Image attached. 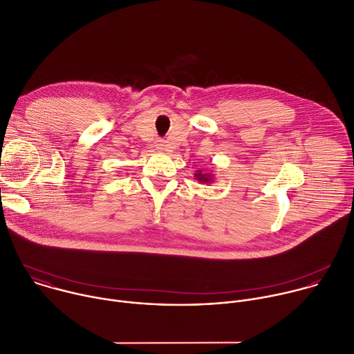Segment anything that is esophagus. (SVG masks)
<instances>
[{"mask_svg":"<svg viewBox=\"0 0 354 354\" xmlns=\"http://www.w3.org/2000/svg\"><path fill=\"white\" fill-rule=\"evenodd\" d=\"M160 148H161V149H164V144H160Z\"/></svg>","mask_w":354,"mask_h":354,"instance_id":"34e87169","label":"esophagus"}]
</instances>
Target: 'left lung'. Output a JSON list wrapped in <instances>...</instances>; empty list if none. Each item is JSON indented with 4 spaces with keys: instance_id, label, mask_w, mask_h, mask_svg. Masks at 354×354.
<instances>
[{
    "instance_id": "8db88e82",
    "label": "left lung",
    "mask_w": 354,
    "mask_h": 354,
    "mask_svg": "<svg viewBox=\"0 0 354 354\" xmlns=\"http://www.w3.org/2000/svg\"><path fill=\"white\" fill-rule=\"evenodd\" d=\"M194 179L198 182V183H206V185H209V183H213L214 182V175L210 172H203L201 169H198V171H196L194 172Z\"/></svg>"
}]
</instances>
